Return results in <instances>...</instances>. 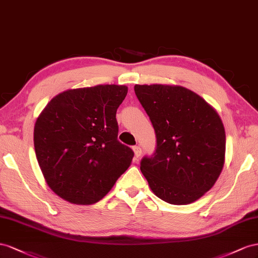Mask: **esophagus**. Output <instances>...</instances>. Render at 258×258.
<instances>
[{
    "label": "esophagus",
    "instance_id": "esophagus-1",
    "mask_svg": "<svg viewBox=\"0 0 258 258\" xmlns=\"http://www.w3.org/2000/svg\"><path fill=\"white\" fill-rule=\"evenodd\" d=\"M133 150H134V153H135V157L136 158H139L142 156V148L139 146H134L133 147Z\"/></svg>",
    "mask_w": 258,
    "mask_h": 258
}]
</instances>
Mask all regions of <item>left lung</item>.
I'll use <instances>...</instances> for the list:
<instances>
[{"mask_svg":"<svg viewBox=\"0 0 258 258\" xmlns=\"http://www.w3.org/2000/svg\"><path fill=\"white\" fill-rule=\"evenodd\" d=\"M156 132L152 156L141 171L153 194L171 204H189L214 186L225 162L222 120L207 101L181 86L135 85Z\"/></svg>","mask_w":258,"mask_h":258,"instance_id":"left-lung-1","label":"left lung"}]
</instances>
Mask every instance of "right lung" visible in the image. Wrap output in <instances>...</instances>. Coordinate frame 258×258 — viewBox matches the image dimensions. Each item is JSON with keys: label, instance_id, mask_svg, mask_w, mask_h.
<instances>
[{"label": "right lung", "instance_id": "add662e5", "mask_svg": "<svg viewBox=\"0 0 258 258\" xmlns=\"http://www.w3.org/2000/svg\"><path fill=\"white\" fill-rule=\"evenodd\" d=\"M124 85H97L58 94L35 122V156L47 185L75 204H94L131 165L134 152L117 141L115 114Z\"/></svg>", "mask_w": 258, "mask_h": 258}]
</instances>
